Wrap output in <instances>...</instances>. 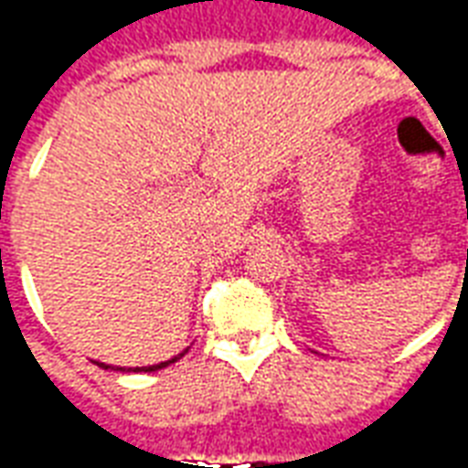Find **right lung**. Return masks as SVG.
Returning a JSON list of instances; mask_svg holds the SVG:
<instances>
[{"label":"right lung","mask_w":468,"mask_h":468,"mask_svg":"<svg viewBox=\"0 0 468 468\" xmlns=\"http://www.w3.org/2000/svg\"><path fill=\"white\" fill-rule=\"evenodd\" d=\"M190 351V346H187V348H185L183 353H177V356H173V358H167V361H160V363H153V366H137V368H124V366H110V363H100V361H95L97 366H100V368H112V371H133V373H153V371H160V368H165V366H170V363H175V361H180V358H183L185 353Z\"/></svg>","instance_id":"obj_1"}]
</instances>
